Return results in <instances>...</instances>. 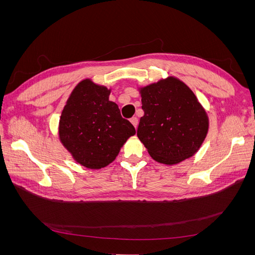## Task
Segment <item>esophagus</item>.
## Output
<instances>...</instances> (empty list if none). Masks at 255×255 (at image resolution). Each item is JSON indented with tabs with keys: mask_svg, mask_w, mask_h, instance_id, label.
<instances>
[{
	"mask_svg": "<svg viewBox=\"0 0 255 255\" xmlns=\"http://www.w3.org/2000/svg\"><path fill=\"white\" fill-rule=\"evenodd\" d=\"M130 122H132V125L135 128H137V126H138V118L137 117H132V118H130Z\"/></svg>",
	"mask_w": 255,
	"mask_h": 255,
	"instance_id": "esophagus-1",
	"label": "esophagus"
}]
</instances>
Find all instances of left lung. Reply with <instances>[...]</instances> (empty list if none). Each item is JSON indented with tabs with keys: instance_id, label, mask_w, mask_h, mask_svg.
<instances>
[{
	"instance_id": "1",
	"label": "left lung",
	"mask_w": 255,
	"mask_h": 255,
	"mask_svg": "<svg viewBox=\"0 0 255 255\" xmlns=\"http://www.w3.org/2000/svg\"><path fill=\"white\" fill-rule=\"evenodd\" d=\"M137 136L152 158L173 165L194 155L207 133V116L183 82L170 78L142 88Z\"/></svg>"
}]
</instances>
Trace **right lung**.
<instances>
[{"label": "right lung", "instance_id": "right-lung-1", "mask_svg": "<svg viewBox=\"0 0 255 255\" xmlns=\"http://www.w3.org/2000/svg\"><path fill=\"white\" fill-rule=\"evenodd\" d=\"M109 96L107 88L85 80L72 91L59 120L61 142L78 163L90 169L112 163L136 133Z\"/></svg>", "mask_w": 255, "mask_h": 255}]
</instances>
